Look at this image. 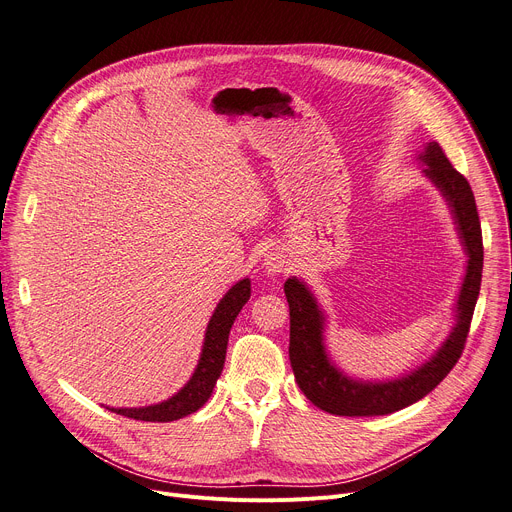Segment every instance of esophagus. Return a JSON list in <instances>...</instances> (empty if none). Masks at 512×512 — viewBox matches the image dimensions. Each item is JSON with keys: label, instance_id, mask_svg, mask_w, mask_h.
Here are the masks:
<instances>
[{"label": "esophagus", "instance_id": "obj_1", "mask_svg": "<svg viewBox=\"0 0 512 512\" xmlns=\"http://www.w3.org/2000/svg\"><path fill=\"white\" fill-rule=\"evenodd\" d=\"M286 255H284V251H280V249H272V251H267L265 253V257H263V267H265V272L267 274H280V272H284L286 270Z\"/></svg>", "mask_w": 512, "mask_h": 512}]
</instances>
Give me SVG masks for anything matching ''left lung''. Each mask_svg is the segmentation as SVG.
Segmentation results:
<instances>
[{
	"instance_id": "obj_1",
	"label": "left lung",
	"mask_w": 512,
	"mask_h": 512,
	"mask_svg": "<svg viewBox=\"0 0 512 512\" xmlns=\"http://www.w3.org/2000/svg\"><path fill=\"white\" fill-rule=\"evenodd\" d=\"M421 174L442 195L461 247L467 255L463 282L452 305L454 324L436 351L417 367L394 378L363 380L344 371L328 351V313L311 286L290 276L284 292L290 307V365L303 394L321 411L342 417H375L405 409L432 392L459 361L469 334L473 309L479 297L483 247L477 205L471 186L456 172L436 141L423 143L415 155Z\"/></svg>"
}]
</instances>
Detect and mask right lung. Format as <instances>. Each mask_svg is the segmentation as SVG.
<instances>
[{
  "label": "right lung",
  "instance_id": "add662e5",
  "mask_svg": "<svg viewBox=\"0 0 512 512\" xmlns=\"http://www.w3.org/2000/svg\"><path fill=\"white\" fill-rule=\"evenodd\" d=\"M249 299H251V278L238 280L220 299L218 307L213 309L209 324L205 328L201 355L195 365V371L176 394L147 407H118V409L107 407V409L130 419L155 421V423H168V421L182 419L191 413H197L211 396L215 382L220 380L224 361H226V348H228V336H230L232 324Z\"/></svg>",
  "mask_w": 512,
  "mask_h": 512
}]
</instances>
